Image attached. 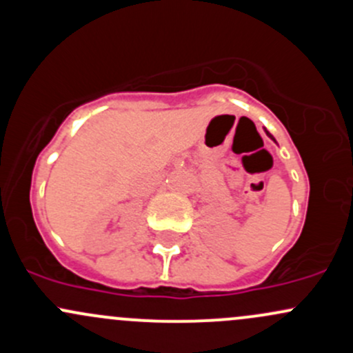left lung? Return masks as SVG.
I'll list each match as a JSON object with an SVG mask.
<instances>
[{
    "mask_svg": "<svg viewBox=\"0 0 353 353\" xmlns=\"http://www.w3.org/2000/svg\"><path fill=\"white\" fill-rule=\"evenodd\" d=\"M265 133H267V135H269V137H270V139H272V140H274V137H272V135H270V133H269V132H267V130H265Z\"/></svg>",
    "mask_w": 353,
    "mask_h": 353,
    "instance_id": "1",
    "label": "left lung"
}]
</instances>
